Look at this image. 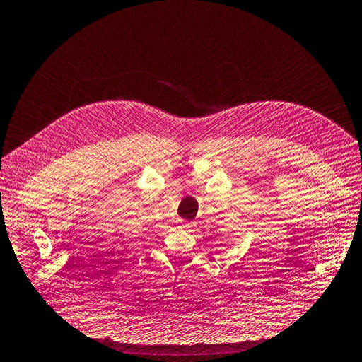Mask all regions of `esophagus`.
Returning a JSON list of instances; mask_svg holds the SVG:
<instances>
[{"mask_svg":"<svg viewBox=\"0 0 362 362\" xmlns=\"http://www.w3.org/2000/svg\"><path fill=\"white\" fill-rule=\"evenodd\" d=\"M184 227H186L187 230H192V228H193V223H184Z\"/></svg>","mask_w":362,"mask_h":362,"instance_id":"1","label":"esophagus"}]
</instances>
